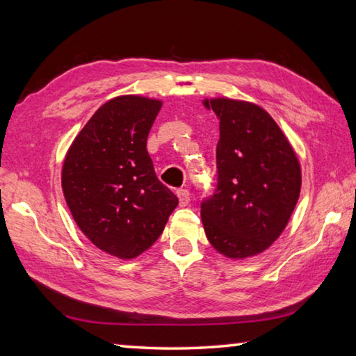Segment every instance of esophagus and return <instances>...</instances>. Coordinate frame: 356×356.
Here are the masks:
<instances>
[{"mask_svg": "<svg viewBox=\"0 0 356 356\" xmlns=\"http://www.w3.org/2000/svg\"><path fill=\"white\" fill-rule=\"evenodd\" d=\"M177 196H179V202H180V206H188L190 197H191V195H190V191H188V190H185V188H179V190H177Z\"/></svg>", "mask_w": 356, "mask_h": 356, "instance_id": "1", "label": "esophagus"}]
</instances>
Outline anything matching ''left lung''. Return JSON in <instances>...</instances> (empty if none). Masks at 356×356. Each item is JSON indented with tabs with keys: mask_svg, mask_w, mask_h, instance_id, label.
<instances>
[{
	"mask_svg": "<svg viewBox=\"0 0 356 356\" xmlns=\"http://www.w3.org/2000/svg\"><path fill=\"white\" fill-rule=\"evenodd\" d=\"M220 119L216 186L201 202L209 242L227 257L267 250L297 206L300 163L278 124L248 102H204Z\"/></svg>",
	"mask_w": 356,
	"mask_h": 356,
	"instance_id": "obj_1",
	"label": "left lung"
}]
</instances>
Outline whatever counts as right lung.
Listing matches in <instances>:
<instances>
[{
	"label": "right lung",
	"instance_id": "1",
	"mask_svg": "<svg viewBox=\"0 0 356 356\" xmlns=\"http://www.w3.org/2000/svg\"><path fill=\"white\" fill-rule=\"evenodd\" d=\"M161 102L122 95L100 106L72 143L63 191L84 236L120 259L152 246L179 200L156 177L147 135Z\"/></svg>",
	"mask_w": 356,
	"mask_h": 356
}]
</instances>
